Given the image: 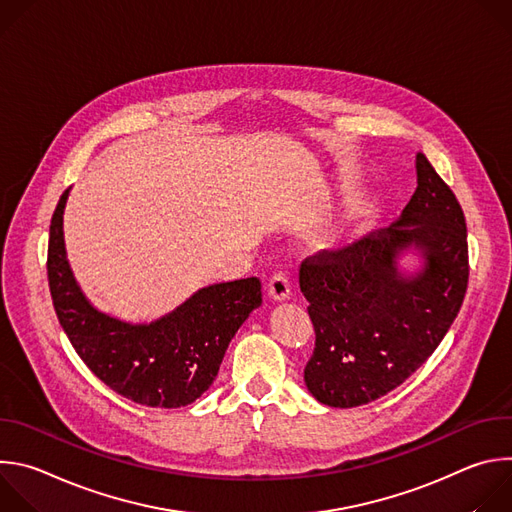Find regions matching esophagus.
<instances>
[{"label": "esophagus", "mask_w": 512, "mask_h": 512, "mask_svg": "<svg viewBox=\"0 0 512 512\" xmlns=\"http://www.w3.org/2000/svg\"><path fill=\"white\" fill-rule=\"evenodd\" d=\"M267 291H269V298H271V300H277V302L287 300V298H289V294H291L289 275H287L285 271H277V273L269 279Z\"/></svg>", "instance_id": "esophagus-1"}]
</instances>
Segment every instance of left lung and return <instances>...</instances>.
Listing matches in <instances>:
<instances>
[{
  "label": "left lung",
  "mask_w": 512,
  "mask_h": 512,
  "mask_svg": "<svg viewBox=\"0 0 512 512\" xmlns=\"http://www.w3.org/2000/svg\"><path fill=\"white\" fill-rule=\"evenodd\" d=\"M415 168L417 188L399 221L302 263L300 289L316 332L304 381L324 405L358 407L397 389L462 308L470 273L462 206L423 154ZM409 248L424 259L411 276L398 271Z\"/></svg>",
  "instance_id": "1"
}]
</instances>
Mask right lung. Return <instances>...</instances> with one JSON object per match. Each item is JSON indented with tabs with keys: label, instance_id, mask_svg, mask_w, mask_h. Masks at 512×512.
<instances>
[{
	"label": "right lung",
	"instance_id": "add662e5",
	"mask_svg": "<svg viewBox=\"0 0 512 512\" xmlns=\"http://www.w3.org/2000/svg\"><path fill=\"white\" fill-rule=\"evenodd\" d=\"M64 190L50 221L48 285L62 330L87 367L125 399L176 409L196 401L216 379L235 332L261 306L257 277L214 283L150 324L99 312L81 291L64 249Z\"/></svg>",
	"mask_w": 512,
	"mask_h": 512
}]
</instances>
